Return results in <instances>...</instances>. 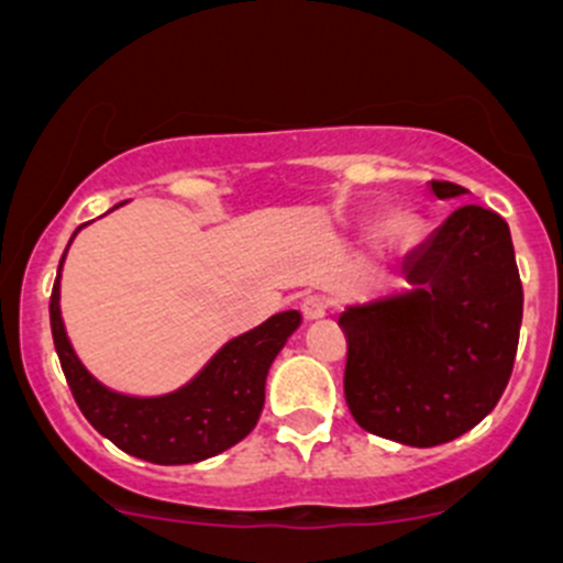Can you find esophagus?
I'll list each match as a JSON object with an SVG mask.
<instances>
[{
	"instance_id": "1",
	"label": "esophagus",
	"mask_w": 563,
	"mask_h": 563,
	"mask_svg": "<svg viewBox=\"0 0 563 563\" xmlns=\"http://www.w3.org/2000/svg\"><path fill=\"white\" fill-rule=\"evenodd\" d=\"M330 311V302L328 297H322V294H311V297L302 299V317H306V322H317V319H324Z\"/></svg>"
}]
</instances>
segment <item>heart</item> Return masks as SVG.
<instances>
[{
	"label": "heart",
	"mask_w": 563,
	"mask_h": 563,
	"mask_svg": "<svg viewBox=\"0 0 563 563\" xmlns=\"http://www.w3.org/2000/svg\"><path fill=\"white\" fill-rule=\"evenodd\" d=\"M383 230H386L388 235H394V239H408V235H413L417 224H413V219L406 217V213H397V217H391L383 224Z\"/></svg>",
	"instance_id": "heart-1"
}]
</instances>
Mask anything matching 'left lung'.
Segmentation results:
<instances>
[{"label":"left lung","mask_w":563,"mask_h":563,"mask_svg":"<svg viewBox=\"0 0 563 563\" xmlns=\"http://www.w3.org/2000/svg\"><path fill=\"white\" fill-rule=\"evenodd\" d=\"M439 199L464 186L430 183ZM406 288L341 311L344 394L355 422L408 448L459 439L495 411L511 377L522 283L506 219L461 205L402 264Z\"/></svg>","instance_id":"8db88e82"}]
</instances>
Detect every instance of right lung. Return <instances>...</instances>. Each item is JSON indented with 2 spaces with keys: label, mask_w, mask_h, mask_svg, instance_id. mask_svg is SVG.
<instances>
[{
  "label": "right lung",
  "mask_w": 563,
  "mask_h": 563,
  "mask_svg": "<svg viewBox=\"0 0 563 563\" xmlns=\"http://www.w3.org/2000/svg\"><path fill=\"white\" fill-rule=\"evenodd\" d=\"M86 224H80L75 235ZM66 252L49 299L52 339L71 394L88 422L124 453L163 466L197 464L239 444L264 411L269 366L286 346L288 335L302 324V313L280 311L264 324L230 339L175 391L150 397L115 391L82 364L63 324L60 272Z\"/></svg>",
  "instance_id": "right-lung-1"
}]
</instances>
